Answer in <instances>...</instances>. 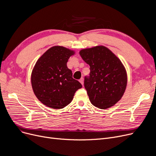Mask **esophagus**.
Returning a JSON list of instances; mask_svg holds the SVG:
<instances>
[{"mask_svg":"<svg viewBox=\"0 0 156 156\" xmlns=\"http://www.w3.org/2000/svg\"><path fill=\"white\" fill-rule=\"evenodd\" d=\"M79 81H80V82L81 84H82V85H83V78H81L80 79Z\"/></svg>","mask_w":156,"mask_h":156,"instance_id":"obj_1","label":"esophagus"}]
</instances>
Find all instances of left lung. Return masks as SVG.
Listing matches in <instances>:
<instances>
[{"label":"left lung","instance_id":"1","mask_svg":"<svg viewBox=\"0 0 156 156\" xmlns=\"http://www.w3.org/2000/svg\"><path fill=\"white\" fill-rule=\"evenodd\" d=\"M80 54L90 66L84 87L92 104L105 109L116 104L127 85L126 72L121 61L104 46L83 49Z\"/></svg>","mask_w":156,"mask_h":156}]
</instances>
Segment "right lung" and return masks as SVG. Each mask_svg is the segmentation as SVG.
<instances>
[{"mask_svg":"<svg viewBox=\"0 0 156 156\" xmlns=\"http://www.w3.org/2000/svg\"><path fill=\"white\" fill-rule=\"evenodd\" d=\"M74 51L61 46L47 50L37 61L31 73V85L37 99L47 107L64 108L73 100L77 90L82 87L73 78L67 62Z\"/></svg>","mask_w":156,"mask_h":156,"instance_id":"1","label":"right lung"}]
</instances>
